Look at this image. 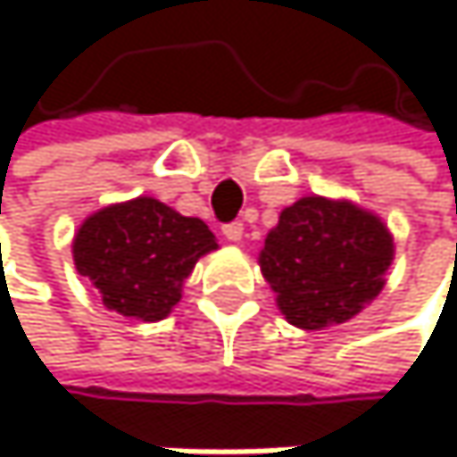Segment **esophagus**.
Masks as SVG:
<instances>
[{"mask_svg":"<svg viewBox=\"0 0 457 457\" xmlns=\"http://www.w3.org/2000/svg\"><path fill=\"white\" fill-rule=\"evenodd\" d=\"M224 236L230 238V241H241L244 227H241V224H236V221H233V224H227V227H224Z\"/></svg>","mask_w":457,"mask_h":457,"instance_id":"obj_1","label":"esophagus"}]
</instances>
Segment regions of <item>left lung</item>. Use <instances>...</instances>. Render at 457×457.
Returning a JSON list of instances; mask_svg holds the SVG:
<instances>
[{"mask_svg":"<svg viewBox=\"0 0 457 457\" xmlns=\"http://www.w3.org/2000/svg\"><path fill=\"white\" fill-rule=\"evenodd\" d=\"M219 249L197 216H183L150 195L106 205L73 236V262L104 304L142 323L164 320L180 302L197 260Z\"/></svg>","mask_w":457,"mask_h":457,"instance_id":"8db88e82","label":"left lung"}]
</instances>
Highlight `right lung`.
<instances>
[{"mask_svg":"<svg viewBox=\"0 0 457 457\" xmlns=\"http://www.w3.org/2000/svg\"><path fill=\"white\" fill-rule=\"evenodd\" d=\"M392 257V236L376 213L310 195L279 213L257 262L285 320L318 331L370 304L384 290Z\"/></svg>","mask_w":457,"mask_h":457,"instance_id":"1","label":"right lung"}]
</instances>
